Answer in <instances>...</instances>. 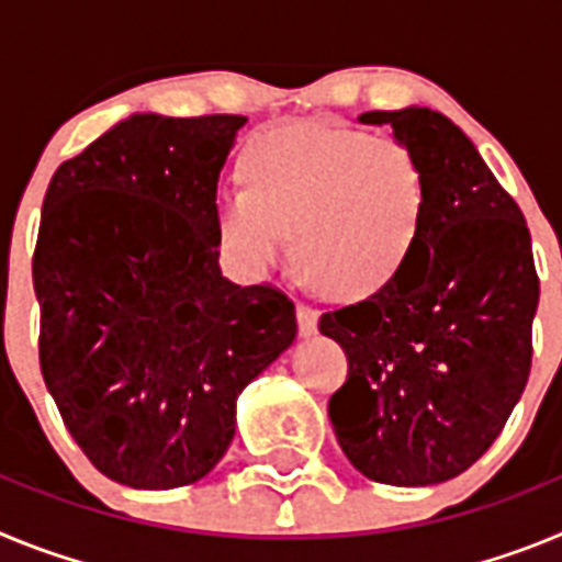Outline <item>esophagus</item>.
Instances as JSON below:
<instances>
[{"instance_id":"obj_1","label":"esophagus","mask_w":562,"mask_h":562,"mask_svg":"<svg viewBox=\"0 0 562 562\" xmlns=\"http://www.w3.org/2000/svg\"><path fill=\"white\" fill-rule=\"evenodd\" d=\"M297 331L304 337L315 335L317 331V312L306 304H297Z\"/></svg>"}]
</instances>
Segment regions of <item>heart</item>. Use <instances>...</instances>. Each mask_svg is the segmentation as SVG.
Masks as SVG:
<instances>
[{
  "label": "heart",
  "instance_id": "heart-1",
  "mask_svg": "<svg viewBox=\"0 0 562 562\" xmlns=\"http://www.w3.org/2000/svg\"><path fill=\"white\" fill-rule=\"evenodd\" d=\"M247 186L216 196L222 245L250 276L290 252L326 295L382 290L414 252L428 177L400 137L301 121L272 128L245 154Z\"/></svg>",
  "mask_w": 562,
  "mask_h": 562
}]
</instances>
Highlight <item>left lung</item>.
<instances>
[{"mask_svg": "<svg viewBox=\"0 0 562 562\" xmlns=\"http://www.w3.org/2000/svg\"><path fill=\"white\" fill-rule=\"evenodd\" d=\"M360 123H389L414 148L428 211L389 284L321 315L317 329L349 360L329 419L366 479L441 484L490 450L529 380L540 297L532 236L450 117L408 106Z\"/></svg>", "mask_w": 562, "mask_h": 562, "instance_id": "left-lung-1", "label": "left lung"}]
</instances>
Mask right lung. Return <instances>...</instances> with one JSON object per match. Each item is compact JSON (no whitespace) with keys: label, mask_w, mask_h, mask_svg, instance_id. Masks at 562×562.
<instances>
[{"label":"right lung","mask_w":562,"mask_h":562,"mask_svg":"<svg viewBox=\"0 0 562 562\" xmlns=\"http://www.w3.org/2000/svg\"><path fill=\"white\" fill-rule=\"evenodd\" d=\"M245 123L132 114L61 162L44 193V385L87 459L134 490L211 473L238 394L297 335L284 292L220 270L216 186Z\"/></svg>","instance_id":"1"}]
</instances>
